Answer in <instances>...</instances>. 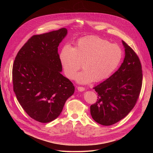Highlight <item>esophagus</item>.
<instances>
[{"instance_id": "34e87169", "label": "esophagus", "mask_w": 153, "mask_h": 153, "mask_svg": "<svg viewBox=\"0 0 153 153\" xmlns=\"http://www.w3.org/2000/svg\"><path fill=\"white\" fill-rule=\"evenodd\" d=\"M77 88L78 91H79L80 92H82L85 90V88H84V87H82V86H78Z\"/></svg>"}]
</instances>
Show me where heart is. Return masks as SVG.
Returning <instances> with one entry per match:
<instances>
[{"instance_id":"1","label":"heart","mask_w":153,"mask_h":153,"mask_svg":"<svg viewBox=\"0 0 153 153\" xmlns=\"http://www.w3.org/2000/svg\"><path fill=\"white\" fill-rule=\"evenodd\" d=\"M123 53L119 46L97 36H88L77 41L73 48L63 47L60 61L64 73L73 79L76 72V81L82 84L92 81L99 82L110 77L117 68Z\"/></svg>"}]
</instances>
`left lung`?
<instances>
[{
	"label": "left lung",
	"instance_id": "left-lung-1",
	"mask_svg": "<svg viewBox=\"0 0 153 153\" xmlns=\"http://www.w3.org/2000/svg\"><path fill=\"white\" fill-rule=\"evenodd\" d=\"M125 58L112 76L94 87L97 102L90 106L93 119L98 123L113 125L132 110L139 98L142 85L140 61L134 50L122 40Z\"/></svg>",
	"mask_w": 153,
	"mask_h": 153
}]
</instances>
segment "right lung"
<instances>
[{
  "instance_id": "1",
  "label": "right lung",
  "mask_w": 153,
  "mask_h": 153,
  "mask_svg": "<svg viewBox=\"0 0 153 153\" xmlns=\"http://www.w3.org/2000/svg\"><path fill=\"white\" fill-rule=\"evenodd\" d=\"M67 30L32 36L18 52L13 67V90L27 114L48 123L61 113L74 93L73 83L60 72L58 47Z\"/></svg>"
}]
</instances>
